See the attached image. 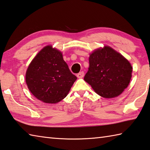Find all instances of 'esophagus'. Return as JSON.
<instances>
[{
	"instance_id": "34e87169",
	"label": "esophagus",
	"mask_w": 150,
	"mask_h": 150,
	"mask_svg": "<svg viewBox=\"0 0 150 150\" xmlns=\"http://www.w3.org/2000/svg\"><path fill=\"white\" fill-rule=\"evenodd\" d=\"M83 76H84V72L83 71L79 72L78 74H77V77L78 78H82Z\"/></svg>"
}]
</instances>
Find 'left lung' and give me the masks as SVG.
<instances>
[{
	"label": "left lung",
	"mask_w": 150,
	"mask_h": 150,
	"mask_svg": "<svg viewBox=\"0 0 150 150\" xmlns=\"http://www.w3.org/2000/svg\"><path fill=\"white\" fill-rule=\"evenodd\" d=\"M84 80L104 98L117 97L127 87L132 68L129 62L110 47L98 49L89 58Z\"/></svg>",
	"instance_id": "obj_1"
}]
</instances>
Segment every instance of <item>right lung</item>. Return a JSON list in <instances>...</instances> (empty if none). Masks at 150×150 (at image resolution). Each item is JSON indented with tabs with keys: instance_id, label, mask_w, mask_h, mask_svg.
Masks as SVG:
<instances>
[{
	"instance_id": "obj_1",
	"label": "right lung",
	"mask_w": 150,
	"mask_h": 150,
	"mask_svg": "<svg viewBox=\"0 0 150 150\" xmlns=\"http://www.w3.org/2000/svg\"><path fill=\"white\" fill-rule=\"evenodd\" d=\"M77 77L70 72L62 53L44 47L29 64L25 80L31 93L44 103H57L66 97Z\"/></svg>"
}]
</instances>
